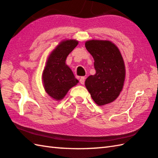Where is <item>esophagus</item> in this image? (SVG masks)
<instances>
[{
  "mask_svg": "<svg viewBox=\"0 0 158 158\" xmlns=\"http://www.w3.org/2000/svg\"><path fill=\"white\" fill-rule=\"evenodd\" d=\"M85 77H81V79H80V82H81V84L82 85H84L85 84Z\"/></svg>",
  "mask_w": 158,
  "mask_h": 158,
  "instance_id": "34e87169",
  "label": "esophagus"
}]
</instances>
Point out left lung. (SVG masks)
Here are the masks:
<instances>
[{
  "label": "left lung",
  "instance_id": "1",
  "mask_svg": "<svg viewBox=\"0 0 158 158\" xmlns=\"http://www.w3.org/2000/svg\"><path fill=\"white\" fill-rule=\"evenodd\" d=\"M85 47L94 60L96 70L85 81V87L98 106L112 103L123 89L126 66L118 47L108 40H91Z\"/></svg>",
  "mask_w": 158,
  "mask_h": 158
}]
</instances>
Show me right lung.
Instances as JSON below:
<instances>
[{
    "mask_svg": "<svg viewBox=\"0 0 158 158\" xmlns=\"http://www.w3.org/2000/svg\"><path fill=\"white\" fill-rule=\"evenodd\" d=\"M77 44L76 40H63L47 57L42 73L43 85L47 94L55 101L62 100L69 89L78 83L66 64V57Z\"/></svg>",
    "mask_w": 158,
    "mask_h": 158,
    "instance_id": "add662e5",
    "label": "right lung"
}]
</instances>
